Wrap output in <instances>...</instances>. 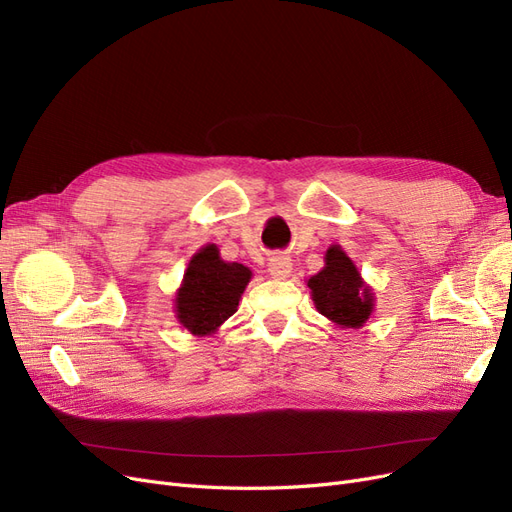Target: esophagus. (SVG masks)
Returning a JSON list of instances; mask_svg holds the SVG:
<instances>
[{"label":"esophagus","instance_id":"esophagus-1","mask_svg":"<svg viewBox=\"0 0 512 512\" xmlns=\"http://www.w3.org/2000/svg\"><path fill=\"white\" fill-rule=\"evenodd\" d=\"M269 273L273 277H277V280H284V277H288L292 273V262L288 256L284 254H275L269 258Z\"/></svg>","mask_w":512,"mask_h":512}]
</instances>
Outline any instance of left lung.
Returning <instances> with one entry per match:
<instances>
[{
	"instance_id": "obj_1",
	"label": "left lung",
	"mask_w": 512,
	"mask_h": 512,
	"mask_svg": "<svg viewBox=\"0 0 512 512\" xmlns=\"http://www.w3.org/2000/svg\"><path fill=\"white\" fill-rule=\"evenodd\" d=\"M318 312L342 329H359L374 312V292L339 245L324 256V269L307 280Z\"/></svg>"
}]
</instances>
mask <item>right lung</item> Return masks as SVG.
<instances>
[{"label": "right lung", "mask_w": 512, "mask_h": 512, "mask_svg": "<svg viewBox=\"0 0 512 512\" xmlns=\"http://www.w3.org/2000/svg\"><path fill=\"white\" fill-rule=\"evenodd\" d=\"M252 280V271L239 262L220 258L215 245L198 250L183 275L177 290V320L192 335H211L237 312L239 299Z\"/></svg>", "instance_id": "right-lung-1"}]
</instances>
